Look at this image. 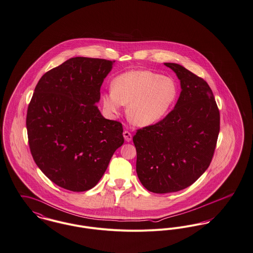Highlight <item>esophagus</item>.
I'll return each instance as SVG.
<instances>
[{
  "label": "esophagus",
  "mask_w": 253,
  "mask_h": 253,
  "mask_svg": "<svg viewBox=\"0 0 253 253\" xmlns=\"http://www.w3.org/2000/svg\"><path fill=\"white\" fill-rule=\"evenodd\" d=\"M123 137L126 141H131L132 140V134L128 131H124L123 132Z\"/></svg>",
  "instance_id": "obj_1"
}]
</instances>
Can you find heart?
Instances as JSON below:
<instances>
[{
	"label": "heart",
	"mask_w": 253,
	"mask_h": 253,
	"mask_svg": "<svg viewBox=\"0 0 253 253\" xmlns=\"http://www.w3.org/2000/svg\"><path fill=\"white\" fill-rule=\"evenodd\" d=\"M112 88L102 96L104 108L109 113H118L122 105H128V119L140 127L161 120L177 95L175 83L170 78L145 70L130 71L117 76Z\"/></svg>",
	"instance_id": "heart-1"
}]
</instances>
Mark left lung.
<instances>
[{
  "mask_svg": "<svg viewBox=\"0 0 253 253\" xmlns=\"http://www.w3.org/2000/svg\"><path fill=\"white\" fill-rule=\"evenodd\" d=\"M180 81L174 109L159 122L137 130V173L153 193L182 190L209 168L220 129V114L211 87L175 63H165Z\"/></svg>",
  "mask_w": 253,
  "mask_h": 253,
  "instance_id": "1",
  "label": "left lung"
}]
</instances>
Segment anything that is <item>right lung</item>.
<instances>
[{
	"mask_svg": "<svg viewBox=\"0 0 253 253\" xmlns=\"http://www.w3.org/2000/svg\"><path fill=\"white\" fill-rule=\"evenodd\" d=\"M114 61L74 57L45 73L35 88L26 118L30 150L41 170L74 192L93 188L123 142L118 121L96 106Z\"/></svg>",
	"mask_w": 253,
	"mask_h": 253,
	"instance_id": "1",
	"label": "right lung"
}]
</instances>
